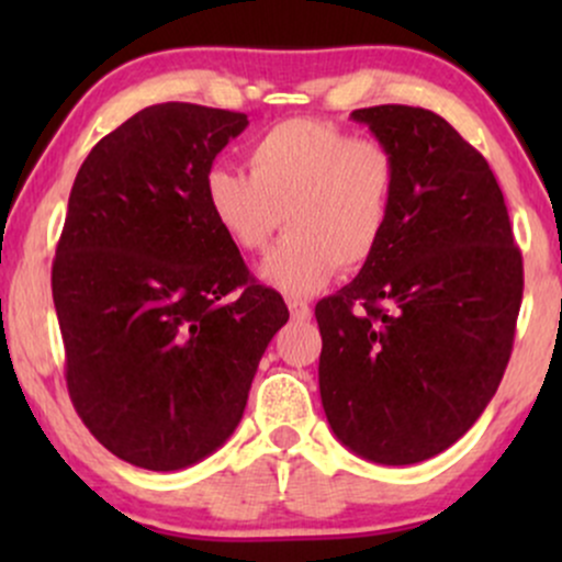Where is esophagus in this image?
Wrapping results in <instances>:
<instances>
[{"instance_id":"obj_1","label":"esophagus","mask_w":562,"mask_h":562,"mask_svg":"<svg viewBox=\"0 0 562 562\" xmlns=\"http://www.w3.org/2000/svg\"><path fill=\"white\" fill-rule=\"evenodd\" d=\"M288 308L290 314H293V319H312V306H308L306 301H299V299H288Z\"/></svg>"}]
</instances>
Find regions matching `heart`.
Returning a JSON list of instances; mask_svg holds the SVG:
<instances>
[{"label":"heart","instance_id":"obj_1","mask_svg":"<svg viewBox=\"0 0 562 562\" xmlns=\"http://www.w3.org/2000/svg\"><path fill=\"white\" fill-rule=\"evenodd\" d=\"M248 173L214 166L203 179L211 218L232 248L259 254L285 222L288 235L261 261L263 285L306 299L338 267L357 272L389 235L398 160L378 137H351L314 119H290L245 150Z\"/></svg>","mask_w":562,"mask_h":562}]
</instances>
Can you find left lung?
Here are the masks:
<instances>
[{
	"instance_id": "left-lung-1",
	"label": "left lung",
	"mask_w": 562,
	"mask_h": 562,
	"mask_svg": "<svg viewBox=\"0 0 562 562\" xmlns=\"http://www.w3.org/2000/svg\"><path fill=\"white\" fill-rule=\"evenodd\" d=\"M396 153L389 235L317 303L319 393L338 441L415 465L479 420L505 375L524 259L486 158L425 108L353 111Z\"/></svg>"
}]
</instances>
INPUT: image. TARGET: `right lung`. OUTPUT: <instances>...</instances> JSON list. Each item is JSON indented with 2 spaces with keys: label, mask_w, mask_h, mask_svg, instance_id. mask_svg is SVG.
I'll use <instances>...</instances> for the list:
<instances>
[{
  "label": "right lung",
  "mask_w": 562,
  "mask_h": 562,
  "mask_svg": "<svg viewBox=\"0 0 562 562\" xmlns=\"http://www.w3.org/2000/svg\"><path fill=\"white\" fill-rule=\"evenodd\" d=\"M245 126V113L150 105L97 142L70 190L53 263L68 393L89 434L137 468L214 454L290 317L203 200Z\"/></svg>",
  "instance_id": "obj_1"
}]
</instances>
